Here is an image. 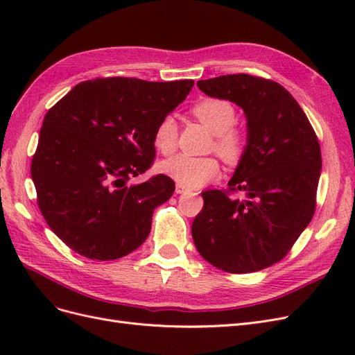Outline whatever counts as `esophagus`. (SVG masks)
Wrapping results in <instances>:
<instances>
[{"mask_svg":"<svg viewBox=\"0 0 355 355\" xmlns=\"http://www.w3.org/2000/svg\"><path fill=\"white\" fill-rule=\"evenodd\" d=\"M187 191V188H184L182 185H176V194H184V192Z\"/></svg>","mask_w":355,"mask_h":355,"instance_id":"34e87169","label":"esophagus"}]
</instances>
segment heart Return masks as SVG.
<instances>
[{"label": "heart", "instance_id": "b5f03b06", "mask_svg": "<svg viewBox=\"0 0 355 355\" xmlns=\"http://www.w3.org/2000/svg\"><path fill=\"white\" fill-rule=\"evenodd\" d=\"M191 114L213 133L211 151L218 153L227 163H239L245 153L247 133L244 128L235 125L237 112L234 105L220 98H204L192 105ZM153 144L163 155L175 153L178 145V124L173 116L167 115L158 121L153 135ZM161 170L182 187L198 188L219 176L220 164L216 157H189L180 154L164 161Z\"/></svg>", "mask_w": 355, "mask_h": 355}]
</instances>
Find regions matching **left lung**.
I'll return each instance as SVG.
<instances>
[{
	"label": "left lung",
	"mask_w": 355,
	"mask_h": 355,
	"mask_svg": "<svg viewBox=\"0 0 355 355\" xmlns=\"http://www.w3.org/2000/svg\"><path fill=\"white\" fill-rule=\"evenodd\" d=\"M247 116V146L227 189L204 191L192 222L198 253L213 266L247 274L280 262L308 227L321 171L318 137L282 84L249 73L197 83Z\"/></svg>",
	"instance_id": "1"
}]
</instances>
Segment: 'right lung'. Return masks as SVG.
Instances as JSON below:
<instances>
[{
	"mask_svg": "<svg viewBox=\"0 0 355 355\" xmlns=\"http://www.w3.org/2000/svg\"><path fill=\"white\" fill-rule=\"evenodd\" d=\"M192 85L94 78L47 111L31 176L42 216L71 250L112 261L146 240L154 209L173 196L175 182L166 175L127 182L151 168L155 127Z\"/></svg>",
	"mask_w": 355,
	"mask_h": 355,
	"instance_id": "1",
	"label": "right lung"
}]
</instances>
